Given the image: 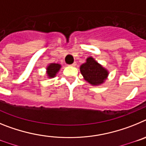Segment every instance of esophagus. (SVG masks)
I'll use <instances>...</instances> for the list:
<instances>
[{
    "label": "esophagus",
    "mask_w": 146,
    "mask_h": 146,
    "mask_svg": "<svg viewBox=\"0 0 146 146\" xmlns=\"http://www.w3.org/2000/svg\"><path fill=\"white\" fill-rule=\"evenodd\" d=\"M76 65H77V63H76V62H74L71 66H76Z\"/></svg>",
    "instance_id": "34e87169"
}]
</instances>
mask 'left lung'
I'll use <instances>...</instances> for the list:
<instances>
[{
  "label": "left lung",
  "instance_id": "left-lung-1",
  "mask_svg": "<svg viewBox=\"0 0 146 146\" xmlns=\"http://www.w3.org/2000/svg\"><path fill=\"white\" fill-rule=\"evenodd\" d=\"M80 72L84 79L93 86L103 83L108 75L107 69L98 64L92 57L88 58L86 63L81 65Z\"/></svg>",
  "mask_w": 146,
  "mask_h": 146
}]
</instances>
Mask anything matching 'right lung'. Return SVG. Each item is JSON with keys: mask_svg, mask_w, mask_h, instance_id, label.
Instances as JSON below:
<instances>
[{"mask_svg": "<svg viewBox=\"0 0 146 146\" xmlns=\"http://www.w3.org/2000/svg\"><path fill=\"white\" fill-rule=\"evenodd\" d=\"M60 67L61 66L58 64H50L47 68V73L48 77L50 78L55 77L57 72L60 70Z\"/></svg>", "mask_w": 146, "mask_h": 146, "instance_id": "obj_1", "label": "right lung"}]
</instances>
